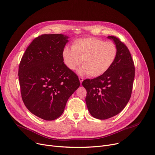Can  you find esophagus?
I'll list each match as a JSON object with an SVG mask.
<instances>
[{
    "mask_svg": "<svg viewBox=\"0 0 155 155\" xmlns=\"http://www.w3.org/2000/svg\"><path fill=\"white\" fill-rule=\"evenodd\" d=\"M79 80H80V84H82V82L84 81V78L82 77H79Z\"/></svg>",
    "mask_w": 155,
    "mask_h": 155,
    "instance_id": "esophagus-1",
    "label": "esophagus"
}]
</instances>
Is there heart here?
I'll use <instances>...</instances> for the list:
<instances>
[{"label": "heart", "instance_id": "1", "mask_svg": "<svg viewBox=\"0 0 155 155\" xmlns=\"http://www.w3.org/2000/svg\"><path fill=\"white\" fill-rule=\"evenodd\" d=\"M117 54L116 46L112 42L96 38H80L71 44V49L65 46L61 55L63 62L70 70H78L80 75L98 77L106 73L114 63Z\"/></svg>", "mask_w": 155, "mask_h": 155}]
</instances>
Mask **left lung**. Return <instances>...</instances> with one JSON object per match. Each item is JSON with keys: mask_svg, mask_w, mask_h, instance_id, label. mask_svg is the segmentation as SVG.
I'll list each match as a JSON object with an SVG mask.
<instances>
[{"mask_svg": "<svg viewBox=\"0 0 155 155\" xmlns=\"http://www.w3.org/2000/svg\"><path fill=\"white\" fill-rule=\"evenodd\" d=\"M117 50L116 59L104 75L85 80V102L91 114L98 119H107L123 110L131 95L135 69L128 48L116 37L110 36Z\"/></svg>", "mask_w": 155, "mask_h": 155, "instance_id": "obj_1", "label": "left lung"}]
</instances>
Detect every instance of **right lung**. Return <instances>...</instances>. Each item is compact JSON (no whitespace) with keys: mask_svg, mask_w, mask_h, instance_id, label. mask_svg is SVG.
<instances>
[{"mask_svg":"<svg viewBox=\"0 0 155 155\" xmlns=\"http://www.w3.org/2000/svg\"><path fill=\"white\" fill-rule=\"evenodd\" d=\"M69 37L43 35L26 49L18 76L22 101L34 115L46 120L59 117L69 97L80 86L78 76L63 62L62 50Z\"/></svg>","mask_w":155,"mask_h":155,"instance_id":"obj_1","label":"right lung"}]
</instances>
